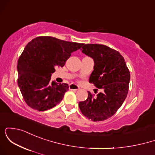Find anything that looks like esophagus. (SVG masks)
<instances>
[{"mask_svg":"<svg viewBox=\"0 0 155 155\" xmlns=\"http://www.w3.org/2000/svg\"><path fill=\"white\" fill-rule=\"evenodd\" d=\"M79 89L80 88L76 84H71L69 85V90H75V91H76V90H79Z\"/></svg>","mask_w":155,"mask_h":155,"instance_id":"esophagus-1","label":"esophagus"}]
</instances>
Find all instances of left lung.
I'll use <instances>...</instances> for the list:
<instances>
[{
  "label": "left lung",
  "mask_w": 155,
  "mask_h": 155,
  "mask_svg": "<svg viewBox=\"0 0 155 155\" xmlns=\"http://www.w3.org/2000/svg\"><path fill=\"white\" fill-rule=\"evenodd\" d=\"M82 52L94 60L89 81L101 92L88 91L86 101L79 103L81 113L89 120L100 122L110 118L127 97L130 79L128 68L118 51L103 44H83Z\"/></svg>",
  "instance_id": "8db88e82"
}]
</instances>
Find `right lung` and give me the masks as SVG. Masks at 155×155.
Here are the masks:
<instances>
[{"label":"right lung","instance_id":"add662e5","mask_svg":"<svg viewBox=\"0 0 155 155\" xmlns=\"http://www.w3.org/2000/svg\"><path fill=\"white\" fill-rule=\"evenodd\" d=\"M83 44L51 36L36 37L27 44L17 63V83L30 107L47 111L63 100L68 85L51 82V75Z\"/></svg>","mask_w":155,"mask_h":155}]
</instances>
